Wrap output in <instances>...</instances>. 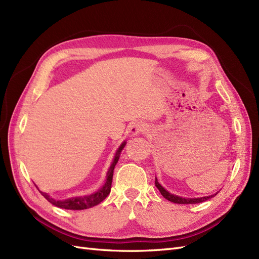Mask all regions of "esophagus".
<instances>
[{
	"label": "esophagus",
	"mask_w": 259,
	"mask_h": 259,
	"mask_svg": "<svg viewBox=\"0 0 259 259\" xmlns=\"http://www.w3.org/2000/svg\"><path fill=\"white\" fill-rule=\"evenodd\" d=\"M146 131H147V126H146V124L143 123V122L133 123V125L131 126V130H130L131 134L133 136H137V135L141 134V133H144Z\"/></svg>",
	"instance_id": "obj_1"
}]
</instances>
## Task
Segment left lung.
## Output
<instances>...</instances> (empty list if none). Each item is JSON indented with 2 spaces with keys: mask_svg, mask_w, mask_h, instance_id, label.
Returning <instances> with one entry per match:
<instances>
[{
  "mask_svg": "<svg viewBox=\"0 0 259 259\" xmlns=\"http://www.w3.org/2000/svg\"><path fill=\"white\" fill-rule=\"evenodd\" d=\"M155 184H156L157 188L160 191V193H161V195L165 199H167L169 201H172V202H176V204H181V205L198 204V202L206 201L209 198L214 197L215 195L218 194V192H217L215 194L210 195V196H204V197H197V198H186V197H181V196H178V195H174V194H171V193L167 192L165 188L163 186H161V184L159 183L157 178H156V181H155Z\"/></svg>",
  "mask_w": 259,
  "mask_h": 259,
  "instance_id": "1",
  "label": "left lung"
}]
</instances>
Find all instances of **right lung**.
I'll use <instances>...</instances> for the list:
<instances>
[{
	"mask_svg": "<svg viewBox=\"0 0 259 259\" xmlns=\"http://www.w3.org/2000/svg\"><path fill=\"white\" fill-rule=\"evenodd\" d=\"M125 145H126V142H123L121 144V146L118 147V149L116 150L115 156L113 158V161H112V163H111L109 170H108L106 183H104L102 185V187L99 188L97 192H95L93 194H89V195H83V196L71 197V198L64 199V200L54 199L47 193H44L41 191H39V192L49 202H51L52 205L57 206L59 208H63V209H69V210H82V209H88V208H92L94 206H97L98 204H100V202L110 194L111 184H112V179H113L114 167L118 161V159H120V155H121V152L125 147Z\"/></svg>",
	"mask_w": 259,
	"mask_h": 259,
	"instance_id": "1",
	"label": "right lung"
}]
</instances>
